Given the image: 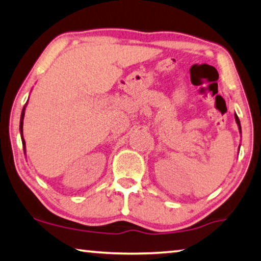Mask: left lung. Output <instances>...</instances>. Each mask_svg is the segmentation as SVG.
Instances as JSON below:
<instances>
[{"label": "left lung", "instance_id": "obj_1", "mask_svg": "<svg viewBox=\"0 0 261 261\" xmlns=\"http://www.w3.org/2000/svg\"><path fill=\"white\" fill-rule=\"evenodd\" d=\"M234 118H236L237 125H238V129H239V132H240V135H242V125H240V120H239V118H238V116H237V114L234 115Z\"/></svg>", "mask_w": 261, "mask_h": 261}]
</instances>
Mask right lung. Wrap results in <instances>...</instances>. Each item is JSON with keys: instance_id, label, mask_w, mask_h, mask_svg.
<instances>
[{"instance_id": "right-lung-1", "label": "right lung", "mask_w": 261, "mask_h": 261, "mask_svg": "<svg viewBox=\"0 0 261 261\" xmlns=\"http://www.w3.org/2000/svg\"><path fill=\"white\" fill-rule=\"evenodd\" d=\"M27 104H28V100H27L25 106L23 107V110H22V114H21V119H19V132H21V139H22V144H23V150H24V151H25V142H24V138H23V119H24V111H25Z\"/></svg>"}]
</instances>
